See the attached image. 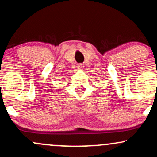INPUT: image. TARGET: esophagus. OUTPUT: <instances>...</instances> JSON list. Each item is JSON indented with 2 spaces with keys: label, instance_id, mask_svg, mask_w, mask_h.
<instances>
[{
  "label": "esophagus",
  "instance_id": "1",
  "mask_svg": "<svg viewBox=\"0 0 157 157\" xmlns=\"http://www.w3.org/2000/svg\"><path fill=\"white\" fill-rule=\"evenodd\" d=\"M83 65H82V64H79L78 65V69L79 70H82V69H83Z\"/></svg>",
  "mask_w": 157,
  "mask_h": 157
}]
</instances>
